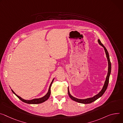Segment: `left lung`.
Segmentation results:
<instances>
[{
  "instance_id": "8db88e82",
  "label": "left lung",
  "mask_w": 123,
  "mask_h": 123,
  "mask_svg": "<svg viewBox=\"0 0 123 123\" xmlns=\"http://www.w3.org/2000/svg\"><path fill=\"white\" fill-rule=\"evenodd\" d=\"M98 43H99L100 45H101L104 48V49L105 50V54H106V57H107V61H108V73H107V75L106 77V80H105V84L103 86L102 90L99 92V93L98 94L95 95V96H94L92 98H86V99H79V98H75L73 97L70 94V92H69V88H68V95H69L70 98L74 100V101H75V102H78L79 103H81V104H90V103L95 101L96 99H97L98 98H100V97L103 96V95L104 94V93L106 91L107 87L108 85L109 76H110V73H111V62H110V59H109V54H108V52L106 49L103 45V44L101 43V42H100V41L99 40H98Z\"/></svg>"
}]
</instances>
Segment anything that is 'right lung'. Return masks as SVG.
Masks as SVG:
<instances>
[{"instance_id":"1","label":"right lung","mask_w":123,"mask_h":123,"mask_svg":"<svg viewBox=\"0 0 123 123\" xmlns=\"http://www.w3.org/2000/svg\"><path fill=\"white\" fill-rule=\"evenodd\" d=\"M53 80H54V79H53L52 82H51V83L50 84V86H49V91H48V92L47 93V94L45 96H43V97L39 98H34V99H31V100H25V99L22 98L21 97H20L19 96H18L17 94H16V93L12 90H12V92L19 99H20L21 100V101H23L24 103H27V104H41V103H42L44 102H45L46 100H47L49 98V97L50 95V93H51L50 87H51V84H52V83L53 81Z\"/></svg>"}]
</instances>
